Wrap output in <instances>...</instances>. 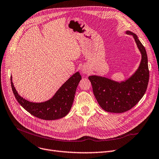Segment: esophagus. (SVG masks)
Listing matches in <instances>:
<instances>
[{
    "label": "esophagus",
    "instance_id": "obj_1",
    "mask_svg": "<svg viewBox=\"0 0 159 159\" xmlns=\"http://www.w3.org/2000/svg\"><path fill=\"white\" fill-rule=\"evenodd\" d=\"M81 72H82V73L84 74H89V70L87 68V66H83L82 68H81Z\"/></svg>",
    "mask_w": 159,
    "mask_h": 159
}]
</instances>
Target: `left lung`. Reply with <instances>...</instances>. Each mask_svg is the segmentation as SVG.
<instances>
[{"mask_svg":"<svg viewBox=\"0 0 159 159\" xmlns=\"http://www.w3.org/2000/svg\"><path fill=\"white\" fill-rule=\"evenodd\" d=\"M141 53V61L137 70L127 80L117 82L105 77L89 76L93 94L100 107L110 113H123L130 110L143 97L147 90L149 70L145 47L137 36L130 31Z\"/></svg>","mask_w":159,"mask_h":159,"instance_id":"8db88e82","label":"left lung"}]
</instances>
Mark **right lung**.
Returning <instances> with one entry per match:
<instances>
[{"instance_id":"right-lung-1","label":"right lung","mask_w":159,"mask_h":159,"mask_svg":"<svg viewBox=\"0 0 159 159\" xmlns=\"http://www.w3.org/2000/svg\"><path fill=\"white\" fill-rule=\"evenodd\" d=\"M81 79L79 72H76L61 86L52 98L44 102L33 103L18 95L12 81V76L11 77L12 89L18 102L28 113L44 120L61 119L70 112Z\"/></svg>"}]
</instances>
